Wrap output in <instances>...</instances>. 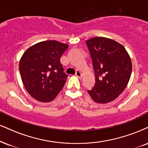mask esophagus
Here are the masks:
<instances>
[{
	"label": "esophagus",
	"mask_w": 148,
	"mask_h": 148,
	"mask_svg": "<svg viewBox=\"0 0 148 148\" xmlns=\"http://www.w3.org/2000/svg\"><path fill=\"white\" fill-rule=\"evenodd\" d=\"M75 75H76V76H77V77H79V78H81V77H82V75H83V74H82V73H81V71L77 70V71H76V72Z\"/></svg>",
	"instance_id": "obj_1"
}]
</instances>
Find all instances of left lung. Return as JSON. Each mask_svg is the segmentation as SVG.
<instances>
[{"label":"left lung","mask_w":148,"mask_h":148,"mask_svg":"<svg viewBox=\"0 0 148 148\" xmlns=\"http://www.w3.org/2000/svg\"><path fill=\"white\" fill-rule=\"evenodd\" d=\"M95 74L94 87L88 92L95 102L116 99L127 86L132 61L125 47L112 39L94 37L86 41Z\"/></svg>","instance_id":"left-lung-1"}]
</instances>
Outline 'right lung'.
I'll use <instances>...</instances> for the list:
<instances>
[{"label": "right lung", "instance_id": "1", "mask_svg": "<svg viewBox=\"0 0 148 148\" xmlns=\"http://www.w3.org/2000/svg\"><path fill=\"white\" fill-rule=\"evenodd\" d=\"M68 45L47 40L28 48L21 57L19 70L28 93L40 102H50L56 98L66 82L60 59Z\"/></svg>", "mask_w": 148, "mask_h": 148}]
</instances>
